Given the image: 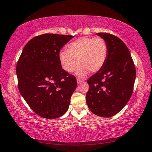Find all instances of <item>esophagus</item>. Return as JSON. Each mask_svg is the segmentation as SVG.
Listing matches in <instances>:
<instances>
[{
  "mask_svg": "<svg viewBox=\"0 0 152 152\" xmlns=\"http://www.w3.org/2000/svg\"><path fill=\"white\" fill-rule=\"evenodd\" d=\"M83 81V79H80V78H77V83H81V82Z\"/></svg>",
  "mask_w": 152,
  "mask_h": 152,
  "instance_id": "34e87169",
  "label": "esophagus"
}]
</instances>
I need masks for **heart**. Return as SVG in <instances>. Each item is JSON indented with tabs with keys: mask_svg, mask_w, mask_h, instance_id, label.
Returning a JSON list of instances; mask_svg holds the SVG:
<instances>
[{
	"mask_svg": "<svg viewBox=\"0 0 152 152\" xmlns=\"http://www.w3.org/2000/svg\"><path fill=\"white\" fill-rule=\"evenodd\" d=\"M108 55V47L102 38L82 37L73 41L67 50H61L59 58L64 71L73 72L79 64L77 73L83 76L90 71L96 73L105 64Z\"/></svg>",
	"mask_w": 152,
	"mask_h": 152,
	"instance_id": "1",
	"label": "heart"
}]
</instances>
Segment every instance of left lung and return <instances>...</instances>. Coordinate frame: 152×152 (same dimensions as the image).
<instances>
[{"instance_id": "8db88e82", "label": "left lung", "mask_w": 152, "mask_h": 152, "mask_svg": "<svg viewBox=\"0 0 152 152\" xmlns=\"http://www.w3.org/2000/svg\"><path fill=\"white\" fill-rule=\"evenodd\" d=\"M106 42L108 55L102 69L87 82L86 102L94 114L110 117L119 113L132 95L136 70L127 46L120 38L108 33H98Z\"/></svg>"}]
</instances>
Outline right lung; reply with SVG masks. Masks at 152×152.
Returning <instances> with one entry per match:
<instances>
[{"label":"right lung","instance_id":"right-lung-1","mask_svg":"<svg viewBox=\"0 0 152 152\" xmlns=\"http://www.w3.org/2000/svg\"><path fill=\"white\" fill-rule=\"evenodd\" d=\"M73 36L45 34L24 46L16 73L20 94L34 113L48 119L66 113L77 88L75 77L63 69L61 49Z\"/></svg>","mask_w":152,"mask_h":152}]
</instances>
